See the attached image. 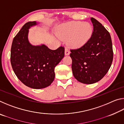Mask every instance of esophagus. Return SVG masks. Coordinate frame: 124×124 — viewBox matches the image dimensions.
<instances>
[{"mask_svg": "<svg viewBox=\"0 0 124 124\" xmlns=\"http://www.w3.org/2000/svg\"><path fill=\"white\" fill-rule=\"evenodd\" d=\"M70 54V51L68 48H66L65 49V55H69Z\"/></svg>", "mask_w": 124, "mask_h": 124, "instance_id": "1", "label": "esophagus"}]
</instances>
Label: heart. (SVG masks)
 Here are the masks:
<instances>
[{"mask_svg":"<svg viewBox=\"0 0 124 124\" xmlns=\"http://www.w3.org/2000/svg\"><path fill=\"white\" fill-rule=\"evenodd\" d=\"M92 33V27L89 23L73 21L63 24L58 34L62 39L68 40L71 47L78 48L89 40Z\"/></svg>","mask_w":124,"mask_h":124,"instance_id":"heart-1","label":"heart"}]
</instances>
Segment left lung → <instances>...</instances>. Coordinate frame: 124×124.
Returning a JSON list of instances; mask_svg holds the SVG:
<instances>
[{"instance_id":"left-lung-1","label":"left lung","mask_w":124,"mask_h":124,"mask_svg":"<svg viewBox=\"0 0 124 124\" xmlns=\"http://www.w3.org/2000/svg\"><path fill=\"white\" fill-rule=\"evenodd\" d=\"M93 31L82 46L70 49L73 75L79 82L95 83L104 77L109 70L113 59L110 35L104 26L91 17Z\"/></svg>"}]
</instances>
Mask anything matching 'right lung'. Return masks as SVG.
<instances>
[{"mask_svg":"<svg viewBox=\"0 0 124 124\" xmlns=\"http://www.w3.org/2000/svg\"><path fill=\"white\" fill-rule=\"evenodd\" d=\"M35 24V21L26 23L14 37L10 61L14 73L23 84L39 89L54 80V68L64 57V47L53 50L45 45H31L28 40V29Z\"/></svg>","mask_w":124,"mask_h":124,"instance_id":"1","label":"right lung"}]
</instances>
